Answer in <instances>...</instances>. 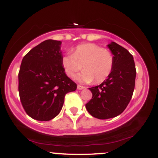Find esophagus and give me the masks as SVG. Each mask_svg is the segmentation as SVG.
<instances>
[{"label": "esophagus", "instance_id": "1", "mask_svg": "<svg viewBox=\"0 0 158 158\" xmlns=\"http://www.w3.org/2000/svg\"><path fill=\"white\" fill-rule=\"evenodd\" d=\"M84 88H85L84 86H81V85H77V89L82 90V89H84Z\"/></svg>", "mask_w": 158, "mask_h": 158}]
</instances>
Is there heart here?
Listing matches in <instances>:
<instances>
[{
  "label": "heart",
  "instance_id": "obj_1",
  "mask_svg": "<svg viewBox=\"0 0 158 158\" xmlns=\"http://www.w3.org/2000/svg\"><path fill=\"white\" fill-rule=\"evenodd\" d=\"M61 64L69 77H73L81 69L84 70L78 79L84 82L99 84L108 79L113 70L114 57L110 50L99 45L87 43L74 48L73 54L65 55Z\"/></svg>",
  "mask_w": 158,
  "mask_h": 158
}]
</instances>
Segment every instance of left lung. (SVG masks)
I'll list each match as a JSON object with an SVG mask.
<instances>
[{
	"mask_svg": "<svg viewBox=\"0 0 158 158\" xmlns=\"http://www.w3.org/2000/svg\"><path fill=\"white\" fill-rule=\"evenodd\" d=\"M108 47L114 57L113 70L102 84L89 88L92 99L85 105L90 115L100 119L113 118L122 114L131 100L135 86L133 56L115 42Z\"/></svg>",
	"mask_w": 158,
	"mask_h": 158,
	"instance_id": "left-lung-1",
	"label": "left lung"
}]
</instances>
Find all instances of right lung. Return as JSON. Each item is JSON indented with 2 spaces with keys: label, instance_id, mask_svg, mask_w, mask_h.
<instances>
[{
  "label": "right lung",
  "instance_id": "1",
  "mask_svg": "<svg viewBox=\"0 0 158 158\" xmlns=\"http://www.w3.org/2000/svg\"><path fill=\"white\" fill-rule=\"evenodd\" d=\"M61 42L46 40L30 50L21 61L19 92L21 105L32 119L49 121L62 108L64 97L77 85L61 64Z\"/></svg>",
  "mask_w": 158,
  "mask_h": 158
}]
</instances>
